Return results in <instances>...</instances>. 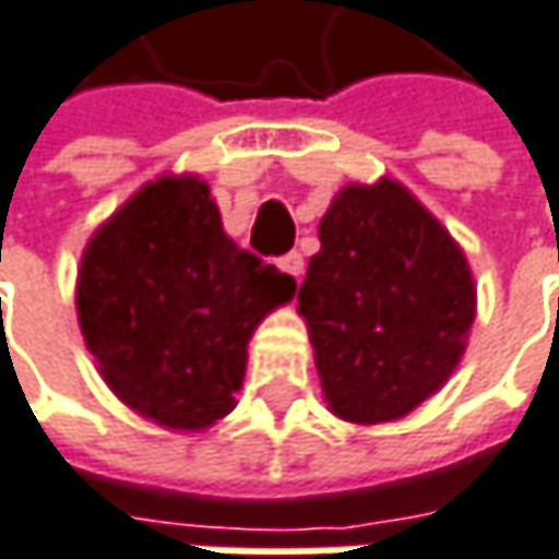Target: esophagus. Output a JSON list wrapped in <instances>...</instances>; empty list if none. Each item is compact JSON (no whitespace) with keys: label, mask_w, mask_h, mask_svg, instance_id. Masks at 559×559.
Wrapping results in <instances>:
<instances>
[{"label":"esophagus","mask_w":559,"mask_h":559,"mask_svg":"<svg viewBox=\"0 0 559 559\" xmlns=\"http://www.w3.org/2000/svg\"><path fill=\"white\" fill-rule=\"evenodd\" d=\"M278 265H281V272H287L290 278L300 281V275H304V255H300V252H287V255H281Z\"/></svg>","instance_id":"obj_1"}]
</instances>
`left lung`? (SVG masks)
Masks as SVG:
<instances>
[{"label": "left lung", "instance_id": "8db88e82", "mask_svg": "<svg viewBox=\"0 0 559 559\" xmlns=\"http://www.w3.org/2000/svg\"><path fill=\"white\" fill-rule=\"evenodd\" d=\"M297 290L332 413L386 423L454 371L474 323L464 252L396 181L348 185L320 224Z\"/></svg>", "mask_w": 559, "mask_h": 559}]
</instances>
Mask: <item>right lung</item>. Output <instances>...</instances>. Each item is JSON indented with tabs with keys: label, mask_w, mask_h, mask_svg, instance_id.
<instances>
[{
	"label": "right lung",
	"mask_w": 559,
	"mask_h": 559,
	"mask_svg": "<svg viewBox=\"0 0 559 559\" xmlns=\"http://www.w3.org/2000/svg\"><path fill=\"white\" fill-rule=\"evenodd\" d=\"M294 278L239 249L198 178H159L98 229L79 269V326L108 386L166 429L233 409L246 342Z\"/></svg>",
	"instance_id": "add662e5"
}]
</instances>
